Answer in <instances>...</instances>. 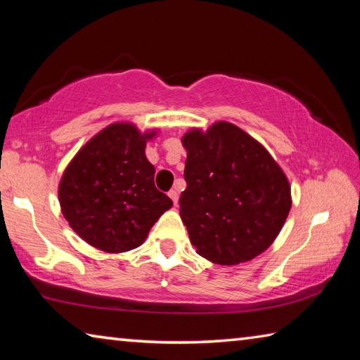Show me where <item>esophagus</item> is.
<instances>
[{
  "instance_id": "1",
  "label": "esophagus",
  "mask_w": 360,
  "mask_h": 360,
  "mask_svg": "<svg viewBox=\"0 0 360 360\" xmlns=\"http://www.w3.org/2000/svg\"><path fill=\"white\" fill-rule=\"evenodd\" d=\"M168 197L173 200V203H174V206L178 205V198H179V193H178V191H176V188H172V191L168 192Z\"/></svg>"
}]
</instances>
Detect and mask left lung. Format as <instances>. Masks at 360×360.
Instances as JSON below:
<instances>
[{
	"instance_id": "1",
	"label": "left lung",
	"mask_w": 360,
	"mask_h": 360,
	"mask_svg": "<svg viewBox=\"0 0 360 360\" xmlns=\"http://www.w3.org/2000/svg\"><path fill=\"white\" fill-rule=\"evenodd\" d=\"M181 141L187 187L179 214L197 254L230 266L266 251L292 206L288 176L270 152L225 120L191 129Z\"/></svg>"
}]
</instances>
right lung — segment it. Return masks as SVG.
Masks as SVG:
<instances>
[{"instance_id":"1","label":"right lung","mask_w":360,"mask_h":360,"mask_svg":"<svg viewBox=\"0 0 360 360\" xmlns=\"http://www.w3.org/2000/svg\"><path fill=\"white\" fill-rule=\"evenodd\" d=\"M131 122H114L90 138L65 168L58 202L70 227L100 251L127 252L141 246L158 217L173 206L154 184L155 168Z\"/></svg>"}]
</instances>
